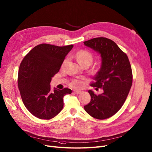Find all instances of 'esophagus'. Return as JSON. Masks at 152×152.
Wrapping results in <instances>:
<instances>
[{
  "mask_svg": "<svg viewBox=\"0 0 152 152\" xmlns=\"http://www.w3.org/2000/svg\"><path fill=\"white\" fill-rule=\"evenodd\" d=\"M73 92H74L75 94H79L81 93V91H76V90H75V91H73Z\"/></svg>",
  "mask_w": 152,
  "mask_h": 152,
  "instance_id": "1",
  "label": "esophagus"
}]
</instances>
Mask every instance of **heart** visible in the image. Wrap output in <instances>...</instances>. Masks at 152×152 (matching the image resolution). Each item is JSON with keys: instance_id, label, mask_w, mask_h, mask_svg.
Here are the masks:
<instances>
[{"instance_id": "obj_1", "label": "heart", "mask_w": 152, "mask_h": 152, "mask_svg": "<svg viewBox=\"0 0 152 152\" xmlns=\"http://www.w3.org/2000/svg\"><path fill=\"white\" fill-rule=\"evenodd\" d=\"M75 57L77 59L78 62L82 65H84V64L90 65L92 63V61H93V59H94L93 55H92L91 53L85 50H82L77 51L75 55ZM66 61H67V59H65L62 64V67L64 66ZM70 85L72 87L77 88L81 86V82L80 80H75L72 81L70 83Z\"/></svg>"}]
</instances>
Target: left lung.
<instances>
[{"instance_id":"8db88e82","label":"left lung","mask_w":152,"mask_h":152,"mask_svg":"<svg viewBox=\"0 0 152 152\" xmlns=\"http://www.w3.org/2000/svg\"><path fill=\"white\" fill-rule=\"evenodd\" d=\"M84 44L101 54V67L91 86L104 91L96 95L89 90L91 100L84 108L92 117L106 119L115 114L126 100L133 80L130 63L127 55L110 39L94 38Z\"/></svg>"}]
</instances>
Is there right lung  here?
<instances>
[{
	"mask_svg": "<svg viewBox=\"0 0 152 152\" xmlns=\"http://www.w3.org/2000/svg\"><path fill=\"white\" fill-rule=\"evenodd\" d=\"M72 47V45L58 47L42 43L31 50L21 62L18 89L25 107L36 117L47 120L55 117L63 107V97L72 92L68 88H55L51 92L50 82Z\"/></svg>",
	"mask_w": 152,
	"mask_h": 152,
	"instance_id": "right-lung-1",
	"label": "right lung"
}]
</instances>
